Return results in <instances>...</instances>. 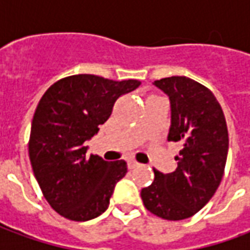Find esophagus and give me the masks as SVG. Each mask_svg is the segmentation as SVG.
Masks as SVG:
<instances>
[{
  "mask_svg": "<svg viewBox=\"0 0 250 250\" xmlns=\"http://www.w3.org/2000/svg\"><path fill=\"white\" fill-rule=\"evenodd\" d=\"M139 165H141V163H138L136 161H134V159H130V161H128V168H135L138 167Z\"/></svg>",
  "mask_w": 250,
  "mask_h": 250,
  "instance_id": "esophagus-1",
  "label": "esophagus"
}]
</instances>
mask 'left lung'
<instances>
[{
	"label": "left lung",
	"instance_id": "1",
	"mask_svg": "<svg viewBox=\"0 0 250 250\" xmlns=\"http://www.w3.org/2000/svg\"><path fill=\"white\" fill-rule=\"evenodd\" d=\"M154 85L166 93L171 108L168 142H181L178 167L142 188L143 204L163 220L179 221L208 204L225 170L229 136L220 103L208 88L186 76L165 77Z\"/></svg>",
	"mask_w": 250,
	"mask_h": 250
}]
</instances>
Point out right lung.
<instances>
[{"mask_svg": "<svg viewBox=\"0 0 250 250\" xmlns=\"http://www.w3.org/2000/svg\"><path fill=\"white\" fill-rule=\"evenodd\" d=\"M139 80L114 82L95 75L64 77L46 89L32 120L29 158L33 173L52 209L71 221L104 213L127 163L88 155L89 141L111 116L119 96Z\"/></svg>", "mask_w": 250, "mask_h": 250, "instance_id": "add662e5", "label": "right lung"}]
</instances>
